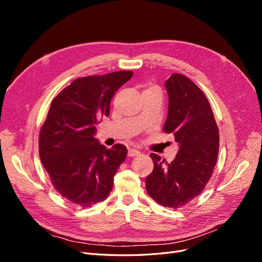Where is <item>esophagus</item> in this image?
Wrapping results in <instances>:
<instances>
[{"mask_svg":"<svg viewBox=\"0 0 262 262\" xmlns=\"http://www.w3.org/2000/svg\"><path fill=\"white\" fill-rule=\"evenodd\" d=\"M128 155H129L130 157L138 156V155H140V150H138V149H136V148H130V149L128 150Z\"/></svg>","mask_w":262,"mask_h":262,"instance_id":"34e87169","label":"esophagus"}]
</instances>
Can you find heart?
<instances>
[{
  "mask_svg": "<svg viewBox=\"0 0 262 262\" xmlns=\"http://www.w3.org/2000/svg\"><path fill=\"white\" fill-rule=\"evenodd\" d=\"M154 89H156V87H154V86H150V87H148V89H146L145 91H149V90H154ZM144 91V92H145Z\"/></svg>",
  "mask_w": 262,
  "mask_h": 262,
  "instance_id": "heart-1",
  "label": "heart"
}]
</instances>
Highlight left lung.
<instances>
[{"label":"left lung","mask_w":262,"mask_h":262,"mask_svg":"<svg viewBox=\"0 0 262 262\" xmlns=\"http://www.w3.org/2000/svg\"><path fill=\"white\" fill-rule=\"evenodd\" d=\"M168 114L163 131L172 134L179 148L171 163L152 153L153 171L146 191L156 203L178 209L199 195L217 161L219 128L208 98L191 80L173 73L165 81Z\"/></svg>","instance_id":"obj_1"}]
</instances>
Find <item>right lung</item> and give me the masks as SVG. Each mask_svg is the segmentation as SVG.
<instances>
[{
    "mask_svg": "<svg viewBox=\"0 0 262 262\" xmlns=\"http://www.w3.org/2000/svg\"><path fill=\"white\" fill-rule=\"evenodd\" d=\"M131 71L76 78L55 97L39 134V155L55 190L82 207L107 199L126 147L108 149L95 138L96 124L108 117L116 92Z\"/></svg>",
    "mask_w": 262,
    "mask_h": 262,
    "instance_id": "right-lung-1",
    "label": "right lung"
}]
</instances>
